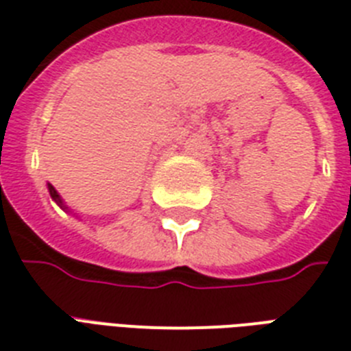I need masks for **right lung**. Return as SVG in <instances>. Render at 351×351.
<instances>
[{
	"mask_svg": "<svg viewBox=\"0 0 351 351\" xmlns=\"http://www.w3.org/2000/svg\"><path fill=\"white\" fill-rule=\"evenodd\" d=\"M49 193H51L52 200H54V202H56L58 206H60V208H65V206H63V202H62V198H60L58 191H56V189H54V187L51 186V184H49Z\"/></svg>",
	"mask_w": 351,
	"mask_h": 351,
	"instance_id": "right-lung-1",
	"label": "right lung"
}]
</instances>
